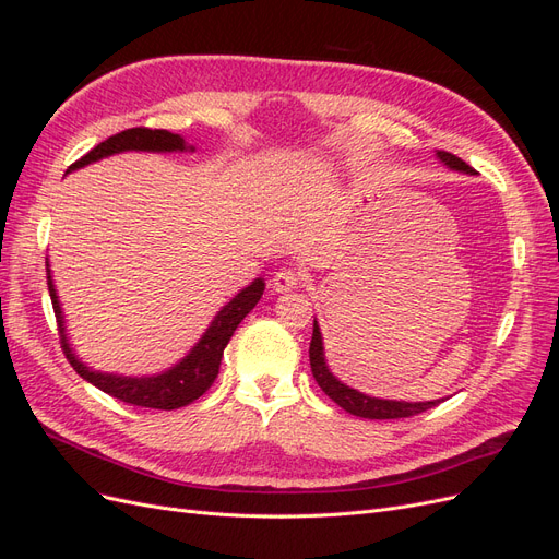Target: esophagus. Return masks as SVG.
Returning <instances> with one entry per match:
<instances>
[{
  "label": "esophagus",
  "mask_w": 559,
  "mask_h": 559,
  "mask_svg": "<svg viewBox=\"0 0 559 559\" xmlns=\"http://www.w3.org/2000/svg\"><path fill=\"white\" fill-rule=\"evenodd\" d=\"M298 284H300V275L292 267H282L280 273H275V277L270 280V286H273L275 294L294 292V289H298Z\"/></svg>",
  "instance_id": "1"
}]
</instances>
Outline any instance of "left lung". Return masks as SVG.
I'll list each match as a JSON object with an SVG mask.
<instances>
[{"mask_svg": "<svg viewBox=\"0 0 559 559\" xmlns=\"http://www.w3.org/2000/svg\"><path fill=\"white\" fill-rule=\"evenodd\" d=\"M436 158L441 160L443 165H448L450 170L454 173H464V175H476L473 167H468L462 158H456L448 151H436ZM310 366H312V376L317 380V384L321 386V392H324L331 401H335L341 405L343 411H347L349 415H357V417H366V419H399V417H413L425 413L433 405L441 403L438 401H389V399H376V396H368L359 389L347 386L345 382L337 380L331 368L326 364V354H324V337H321L319 324L314 319V329H312V343H310Z\"/></svg>", "mask_w": 559, "mask_h": 559, "instance_id": "left-lung-1", "label": "left lung"}]
</instances>
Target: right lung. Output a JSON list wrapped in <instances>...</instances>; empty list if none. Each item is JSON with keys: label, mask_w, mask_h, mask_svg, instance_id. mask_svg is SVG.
Listing matches in <instances>:
<instances>
[{"label": "right lung", "mask_w": 559, "mask_h": 559, "mask_svg": "<svg viewBox=\"0 0 559 559\" xmlns=\"http://www.w3.org/2000/svg\"><path fill=\"white\" fill-rule=\"evenodd\" d=\"M126 151H146V154H173V151H195L191 144H186L181 134H175L170 130H148V128H130L114 134V138L99 142L95 148H91L86 156L79 158L74 165H70L67 175L81 170L91 163H97L103 158L126 154ZM46 273H48V294L50 302H53V312L58 319V331H60V343L67 361L72 364L76 373L91 382L93 386L103 389L105 394L130 403V405H142V408H156V411H175L183 408V405L193 403L202 394L207 392L212 382L218 376V366H222L224 349L230 341L235 329L240 326V321L257 308V302L263 296L265 282L261 277L247 284L240 294H235L230 302L218 310L212 319L207 331L200 335V341L191 347L183 359H179L175 366H170L163 373L156 376H118V373H103V370H95L83 364L72 345L70 337H67L64 326V314L60 308V298L53 284V275H50V265L46 259Z\"/></svg>", "instance_id": "right-lung-1"}]
</instances>
